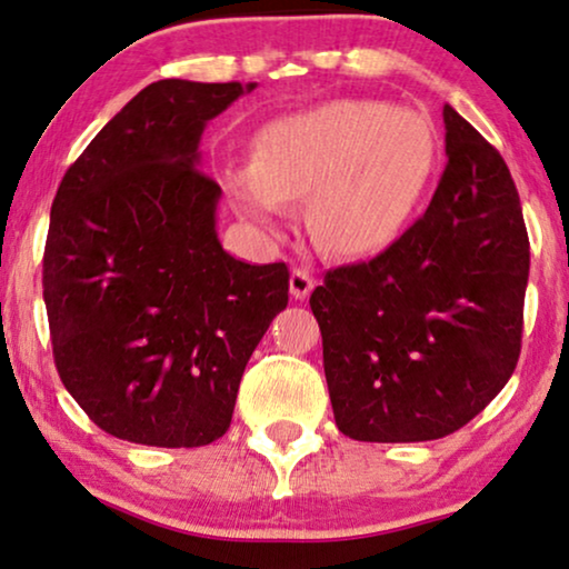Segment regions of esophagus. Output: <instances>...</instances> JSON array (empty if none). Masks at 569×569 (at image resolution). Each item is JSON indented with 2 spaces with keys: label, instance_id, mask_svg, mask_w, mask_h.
<instances>
[{
  "label": "esophagus",
  "instance_id": "obj_1",
  "mask_svg": "<svg viewBox=\"0 0 569 569\" xmlns=\"http://www.w3.org/2000/svg\"><path fill=\"white\" fill-rule=\"evenodd\" d=\"M288 288H291V296L296 301H303V299H309L311 291H315V278H311L307 270L296 268L291 278H288Z\"/></svg>",
  "mask_w": 569,
  "mask_h": 569
}]
</instances>
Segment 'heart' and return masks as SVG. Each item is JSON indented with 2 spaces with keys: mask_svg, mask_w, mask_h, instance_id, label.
Returning <instances> with one entry per match:
<instances>
[{
  "mask_svg": "<svg viewBox=\"0 0 569 569\" xmlns=\"http://www.w3.org/2000/svg\"><path fill=\"white\" fill-rule=\"evenodd\" d=\"M426 118L381 100L340 98L270 121L254 162L223 172L247 219L270 227L309 198V229L340 258L387 250L410 227L438 167Z\"/></svg>",
  "mask_w": 569,
  "mask_h": 569,
  "instance_id": "b5f03b06",
  "label": "heart"
}]
</instances>
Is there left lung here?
Segmentation results:
<instances>
[{
	"instance_id": "1",
	"label": "left lung",
	"mask_w": 569,
	"mask_h": 569,
	"mask_svg": "<svg viewBox=\"0 0 569 569\" xmlns=\"http://www.w3.org/2000/svg\"><path fill=\"white\" fill-rule=\"evenodd\" d=\"M446 170L389 250L311 293L340 433L436 441L485 410L521 353L528 234L508 164L443 106Z\"/></svg>"
}]
</instances>
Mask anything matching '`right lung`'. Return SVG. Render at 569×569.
<instances>
[{"instance_id":"obj_1","label":"right lung","mask_w":569,"mask_h":569,"mask_svg":"<svg viewBox=\"0 0 569 569\" xmlns=\"http://www.w3.org/2000/svg\"><path fill=\"white\" fill-rule=\"evenodd\" d=\"M254 87H143L53 198L43 301L56 368L123 441L196 448L227 433L244 366L288 303L283 262L223 250L221 188L198 170L208 121Z\"/></svg>"}]
</instances>
